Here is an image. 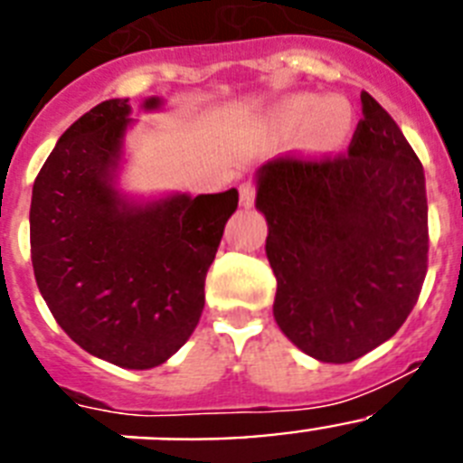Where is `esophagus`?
<instances>
[{"mask_svg":"<svg viewBox=\"0 0 463 463\" xmlns=\"http://www.w3.org/2000/svg\"><path fill=\"white\" fill-rule=\"evenodd\" d=\"M255 203V185L252 183H243L241 185V206L250 208Z\"/></svg>","mask_w":463,"mask_h":463,"instance_id":"esophagus-1","label":"esophagus"}]
</instances>
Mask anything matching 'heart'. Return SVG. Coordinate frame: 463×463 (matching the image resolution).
<instances>
[{"label":"heart","mask_w":463,"mask_h":463,"mask_svg":"<svg viewBox=\"0 0 463 463\" xmlns=\"http://www.w3.org/2000/svg\"><path fill=\"white\" fill-rule=\"evenodd\" d=\"M271 122L285 134L306 127V143L313 150L338 148L353 129V109L341 97L292 94L273 106Z\"/></svg>","instance_id":"obj_1"}]
</instances>
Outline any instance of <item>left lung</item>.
I'll return each mask as SVG.
<instances>
[{"label": "left lung", "instance_id": "8db88e82", "mask_svg": "<svg viewBox=\"0 0 463 463\" xmlns=\"http://www.w3.org/2000/svg\"><path fill=\"white\" fill-rule=\"evenodd\" d=\"M345 155L257 169L278 280L273 317L298 350L347 364L392 338L427 276L424 169L392 116L362 92Z\"/></svg>", "mask_w": 463, "mask_h": 463}]
</instances>
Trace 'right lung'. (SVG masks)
I'll use <instances>...</instances> for the list:
<instances>
[{
    "label": "right lung",
    "mask_w": 463,
    "mask_h": 463,
    "mask_svg": "<svg viewBox=\"0 0 463 463\" xmlns=\"http://www.w3.org/2000/svg\"><path fill=\"white\" fill-rule=\"evenodd\" d=\"M129 99L94 106L60 137L32 190V267L57 325L85 353L122 369H153L192 336L232 187L132 199L118 187ZM159 97L143 101L157 110Z\"/></svg>",
    "instance_id": "add662e5"
}]
</instances>
